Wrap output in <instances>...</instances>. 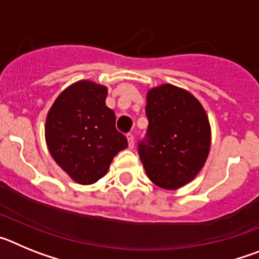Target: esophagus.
Wrapping results in <instances>:
<instances>
[{
	"label": "esophagus",
	"instance_id": "obj_1",
	"mask_svg": "<svg viewBox=\"0 0 259 259\" xmlns=\"http://www.w3.org/2000/svg\"><path fill=\"white\" fill-rule=\"evenodd\" d=\"M127 140H128V146H130V149H134L135 146V139L131 134L127 135Z\"/></svg>",
	"mask_w": 259,
	"mask_h": 259
}]
</instances>
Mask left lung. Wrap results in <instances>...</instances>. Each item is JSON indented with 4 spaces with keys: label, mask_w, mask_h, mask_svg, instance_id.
<instances>
[{
    "label": "left lung",
    "mask_w": 259,
    "mask_h": 259,
    "mask_svg": "<svg viewBox=\"0 0 259 259\" xmlns=\"http://www.w3.org/2000/svg\"><path fill=\"white\" fill-rule=\"evenodd\" d=\"M148 139L139 145L145 172L159 188L179 189L198 175L209 157L211 127L189 91L161 84L146 93Z\"/></svg>",
    "instance_id": "8db88e82"
}]
</instances>
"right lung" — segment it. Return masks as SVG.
I'll use <instances>...</instances> for the list:
<instances>
[{
  "instance_id": "1",
  "label": "right lung",
  "mask_w": 259,
  "mask_h": 259,
  "mask_svg": "<svg viewBox=\"0 0 259 259\" xmlns=\"http://www.w3.org/2000/svg\"><path fill=\"white\" fill-rule=\"evenodd\" d=\"M107 87L79 80L59 93L48 111L45 141L56 163L77 184L104 178L114 157L128 146L105 104Z\"/></svg>"
}]
</instances>
